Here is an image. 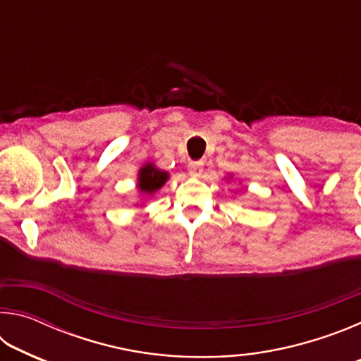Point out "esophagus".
Here are the masks:
<instances>
[{
  "mask_svg": "<svg viewBox=\"0 0 361 361\" xmlns=\"http://www.w3.org/2000/svg\"><path fill=\"white\" fill-rule=\"evenodd\" d=\"M188 170H189V175H191V176H200L204 172V162L202 161L189 162Z\"/></svg>",
  "mask_w": 361,
  "mask_h": 361,
  "instance_id": "esophagus-1",
  "label": "esophagus"
}]
</instances>
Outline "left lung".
<instances>
[{
	"label": "left lung",
	"mask_w": 361,
	"mask_h": 361,
	"mask_svg": "<svg viewBox=\"0 0 361 361\" xmlns=\"http://www.w3.org/2000/svg\"><path fill=\"white\" fill-rule=\"evenodd\" d=\"M229 178H231V176H229ZM229 178H228V180H229Z\"/></svg>",
	"instance_id": "8db88e82"
}]
</instances>
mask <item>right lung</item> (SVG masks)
<instances>
[{"label":"right lung","instance_id":"right-lung-1","mask_svg":"<svg viewBox=\"0 0 361 361\" xmlns=\"http://www.w3.org/2000/svg\"><path fill=\"white\" fill-rule=\"evenodd\" d=\"M169 178L170 175L166 170L157 169L152 162H146L145 166L138 170L137 188L143 197L145 195H152L166 185Z\"/></svg>","mask_w":361,"mask_h":361}]
</instances>
